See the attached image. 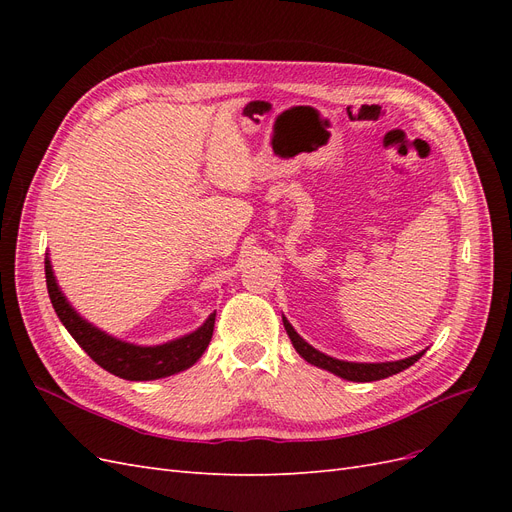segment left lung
Here are the masks:
<instances>
[{
    "label": "left lung",
    "mask_w": 512,
    "mask_h": 512,
    "mask_svg": "<svg viewBox=\"0 0 512 512\" xmlns=\"http://www.w3.org/2000/svg\"><path fill=\"white\" fill-rule=\"evenodd\" d=\"M284 327H286V333L290 337L294 350H297L307 363L327 369V371H331V374L344 378V380H352V382H374V380L389 378L393 374H399V371L408 369L410 365H414L423 356V352H418L414 356H408V359H404V361H393V363H348V361H337V359H333V356L322 354L316 348L309 346L305 339H301L299 333L290 327V322L286 318H284Z\"/></svg>",
    "instance_id": "left-lung-1"
}]
</instances>
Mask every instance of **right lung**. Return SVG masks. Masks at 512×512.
Returning <instances> with one entry per match:
<instances>
[{
  "label": "right lung",
  "instance_id": "right-lung-1",
  "mask_svg": "<svg viewBox=\"0 0 512 512\" xmlns=\"http://www.w3.org/2000/svg\"><path fill=\"white\" fill-rule=\"evenodd\" d=\"M44 273L46 288H49V297L59 320L64 322V327L76 339V344L91 356V361H96L102 369L111 371L113 376L126 380H158L179 374V371L192 367L211 342L215 312L198 331L175 339V342L147 348L119 342V339L91 327L89 322H85L74 312L55 282L49 258H44Z\"/></svg>",
  "mask_w": 512,
  "mask_h": 512
}]
</instances>
